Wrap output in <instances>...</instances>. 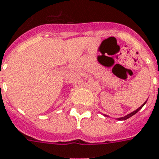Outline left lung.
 Masks as SVG:
<instances>
[{"mask_svg":"<svg viewBox=\"0 0 159 159\" xmlns=\"http://www.w3.org/2000/svg\"><path fill=\"white\" fill-rule=\"evenodd\" d=\"M147 101H148V100H147ZM147 101L145 102H144V103L143 104V105H142L141 107H139V108H137L136 110H135V111H133V112H130V113H128V115H126V116H124V117H118V118H116V119H117V120H120V121H123V120L128 119V118H129V117H132V116H133V115H134V114H136L137 112H139V110H140V109H141L142 107H143L144 106V105H145V103H146V102H147ZM105 116H107V117H108V116H107V115H105Z\"/></svg>","mask_w":159,"mask_h":159,"instance_id":"left-lung-1","label":"left lung"}]
</instances>
